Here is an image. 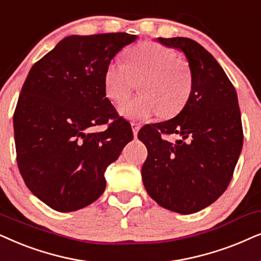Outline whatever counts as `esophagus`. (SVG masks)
Wrapping results in <instances>:
<instances>
[{"label":"esophagus","mask_w":261,"mask_h":261,"mask_svg":"<svg viewBox=\"0 0 261 261\" xmlns=\"http://www.w3.org/2000/svg\"><path fill=\"white\" fill-rule=\"evenodd\" d=\"M131 127H133L134 136H135V138H136L137 137V134H138V130H140V125L136 124V123H133V124H131Z\"/></svg>","instance_id":"esophagus-1"}]
</instances>
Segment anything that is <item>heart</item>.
Returning <instances> with one entry per match:
<instances>
[{
    "label": "heart",
    "instance_id": "heart-1",
    "mask_svg": "<svg viewBox=\"0 0 261 261\" xmlns=\"http://www.w3.org/2000/svg\"><path fill=\"white\" fill-rule=\"evenodd\" d=\"M140 85L142 95L121 103L119 113L131 120H144L155 114L171 118L182 110L192 90L190 65L179 60L172 48L158 43H144L127 52V63L111 61L103 75L106 96L120 102Z\"/></svg>",
    "mask_w": 261,
    "mask_h": 261
}]
</instances>
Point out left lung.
<instances>
[{
  "label": "left lung",
  "instance_id": "8db88e82",
  "mask_svg": "<svg viewBox=\"0 0 261 261\" xmlns=\"http://www.w3.org/2000/svg\"><path fill=\"white\" fill-rule=\"evenodd\" d=\"M185 54L192 90L178 116L145 125L138 138L148 149L142 180L160 206L189 215L209 206L227 187L244 143L236 90L214 56L190 38H159ZM176 133L171 144L162 134Z\"/></svg>",
  "mask_w": 261,
  "mask_h": 261
}]
</instances>
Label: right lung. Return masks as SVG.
<instances>
[{
    "instance_id": "right-lung-1",
    "label": "right lung",
    "mask_w": 261,
    "mask_h": 261,
    "mask_svg": "<svg viewBox=\"0 0 261 261\" xmlns=\"http://www.w3.org/2000/svg\"><path fill=\"white\" fill-rule=\"evenodd\" d=\"M137 39L127 33L69 36L31 68L14 112L16 161L34 196L61 213L101 196L107 166L134 135L106 98L112 58ZM101 133L90 127L107 123Z\"/></svg>"
}]
</instances>
